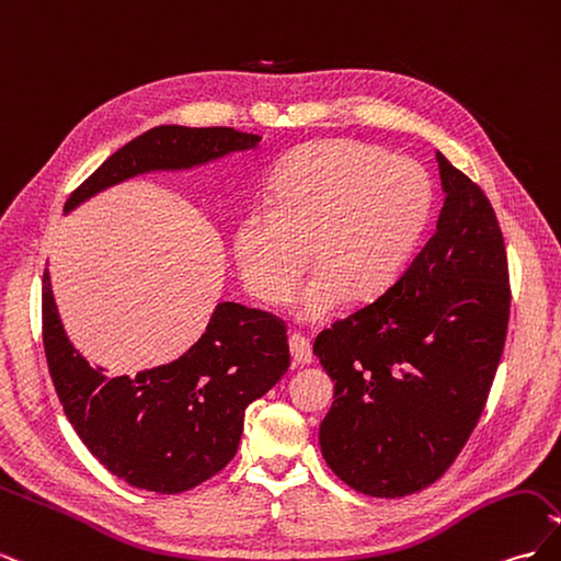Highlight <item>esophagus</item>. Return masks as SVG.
I'll list each match as a JSON object with an SVG mask.
<instances>
[{"instance_id": "34e87169", "label": "esophagus", "mask_w": 561, "mask_h": 561, "mask_svg": "<svg viewBox=\"0 0 561 561\" xmlns=\"http://www.w3.org/2000/svg\"><path fill=\"white\" fill-rule=\"evenodd\" d=\"M290 353H293V360L295 365H311L313 363V351H311V344L309 339L304 334H290Z\"/></svg>"}]
</instances>
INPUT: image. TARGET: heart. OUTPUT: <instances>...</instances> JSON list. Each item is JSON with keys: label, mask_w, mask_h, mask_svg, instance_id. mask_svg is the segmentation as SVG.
Segmentation results:
<instances>
[{"label": "heart", "mask_w": 561, "mask_h": 561, "mask_svg": "<svg viewBox=\"0 0 561 561\" xmlns=\"http://www.w3.org/2000/svg\"><path fill=\"white\" fill-rule=\"evenodd\" d=\"M274 208L248 210L233 231V260L248 293L266 304L301 287V320H325L348 299L369 301L398 278L433 206L423 168L355 140L299 147L271 182ZM312 252H308V248Z\"/></svg>", "instance_id": "b5f03b06"}]
</instances>
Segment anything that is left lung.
Returning a JSON list of instances; mask_svg holds the SVG:
<instances>
[{
	"label": "left lung",
	"mask_w": 561,
	"mask_h": 561,
	"mask_svg": "<svg viewBox=\"0 0 561 561\" xmlns=\"http://www.w3.org/2000/svg\"><path fill=\"white\" fill-rule=\"evenodd\" d=\"M437 165L445 206L428 243L383 295L313 344L334 381L322 456L377 499L416 494L456 461L484 412L511 318L496 213L439 151Z\"/></svg>",
	"instance_id": "1"
}]
</instances>
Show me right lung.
Segmentation results:
<instances>
[{"label":"right lung","mask_w":561,"mask_h":561,"mask_svg":"<svg viewBox=\"0 0 561 561\" xmlns=\"http://www.w3.org/2000/svg\"><path fill=\"white\" fill-rule=\"evenodd\" d=\"M260 140V135L225 126H157L114 151L81 182L65 213L128 178L184 171L254 149ZM42 332L50 379L81 443L118 480L157 494H180L222 470L239 449L248 404L290 367L280 318L222 301L182 358L138 371L135 379L107 377L67 339L48 271L42 285Z\"/></svg>","instance_id":"add662e5"}]
</instances>
